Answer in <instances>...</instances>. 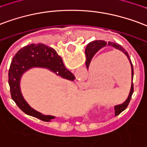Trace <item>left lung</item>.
Listing matches in <instances>:
<instances>
[{"label": "left lung", "mask_w": 147, "mask_h": 147, "mask_svg": "<svg viewBox=\"0 0 147 147\" xmlns=\"http://www.w3.org/2000/svg\"><path fill=\"white\" fill-rule=\"evenodd\" d=\"M105 47H113V48L116 49V50H118L120 51L122 53L125 54L127 58L129 59V61L130 63V65H131V89H130V91H129V94L128 96V97L124 101L122 104H118V105H115V115L116 114H120L121 111H123L125 109L126 107H128L129 102H130V100H131V95L133 93V91H134V88H133V82H132V79H133V66H132V64H131V60H130V57L129 56V54L128 52L126 51L122 47L118 44L116 43H113V42H106L104 40H95V41H93V42H90L87 46H86V51H85V53H86V65L87 68H89V66L90 65V62L93 59V56L95 55L97 52L101 50L102 48H104Z\"/></svg>", "instance_id": "8db88e82"}]
</instances>
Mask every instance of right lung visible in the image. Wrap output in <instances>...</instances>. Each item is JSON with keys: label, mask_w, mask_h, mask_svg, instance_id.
Masks as SVG:
<instances>
[{"label": "right lung", "mask_w": 147, "mask_h": 147, "mask_svg": "<svg viewBox=\"0 0 147 147\" xmlns=\"http://www.w3.org/2000/svg\"><path fill=\"white\" fill-rule=\"evenodd\" d=\"M35 68H45L63 79L74 81L76 77L65 68L62 59L51 47L43 43L29 44L18 51L13 57L9 71L8 83L11 96L20 109L26 115L33 116L43 121H51L56 118L53 115H43L33 109L25 100L22 93L20 83L24 73Z\"/></svg>", "instance_id": "obj_1"}]
</instances>
